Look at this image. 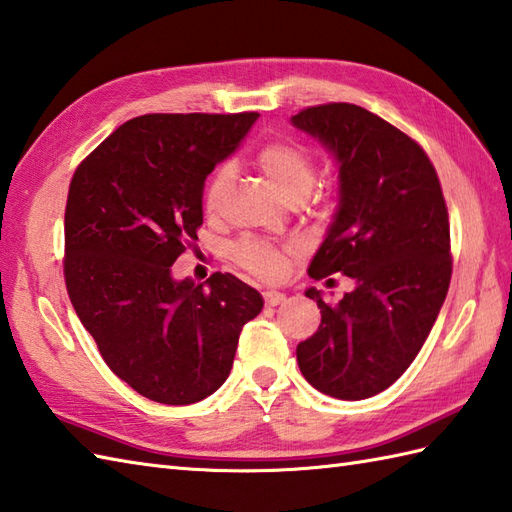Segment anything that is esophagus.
I'll use <instances>...</instances> for the list:
<instances>
[{
	"label": "esophagus",
	"instance_id": "1",
	"mask_svg": "<svg viewBox=\"0 0 512 512\" xmlns=\"http://www.w3.org/2000/svg\"><path fill=\"white\" fill-rule=\"evenodd\" d=\"M263 300L267 306H278L282 300H285V293L280 291H265L263 293Z\"/></svg>",
	"mask_w": 512,
	"mask_h": 512
}]
</instances>
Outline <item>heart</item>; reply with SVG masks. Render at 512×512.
<instances>
[{
  "label": "heart",
  "instance_id": "obj_1",
  "mask_svg": "<svg viewBox=\"0 0 512 512\" xmlns=\"http://www.w3.org/2000/svg\"><path fill=\"white\" fill-rule=\"evenodd\" d=\"M254 162L263 170L271 184H274L289 201L304 199L315 184V155L306 149L304 144L295 140L265 142L254 153ZM232 179V166L223 164L214 170L206 186V192H203V208H206L208 214L219 212L227 190L232 186ZM234 258L238 265L249 271V274L263 280H278L285 274L287 267L285 249H280L267 241H260V238H243L241 243H236Z\"/></svg>",
  "mask_w": 512,
  "mask_h": 512
}]
</instances>
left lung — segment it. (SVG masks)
Here are the masks:
<instances>
[{
  "label": "left lung",
  "mask_w": 512,
  "mask_h": 512,
  "mask_svg": "<svg viewBox=\"0 0 512 512\" xmlns=\"http://www.w3.org/2000/svg\"><path fill=\"white\" fill-rule=\"evenodd\" d=\"M291 122L339 164V208L309 276L355 280L337 304L306 291L322 324L295 355L315 390L361 401L410 368L447 298V203L423 146L368 109L328 102L302 109Z\"/></svg>",
  "instance_id": "8db88e82"
}]
</instances>
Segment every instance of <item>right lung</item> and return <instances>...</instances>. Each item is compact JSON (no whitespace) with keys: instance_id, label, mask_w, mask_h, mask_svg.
I'll list each match as a JSON object with an SVG mask.
<instances>
[{"instance_id":"obj_1","label":"right lung","mask_w":512,"mask_h":512,"mask_svg":"<svg viewBox=\"0 0 512 512\" xmlns=\"http://www.w3.org/2000/svg\"><path fill=\"white\" fill-rule=\"evenodd\" d=\"M258 113H146L78 164L65 206L67 295L111 372L164 405L217 392L243 326L263 311L232 274L170 267L197 241L203 186Z\"/></svg>"}]
</instances>
